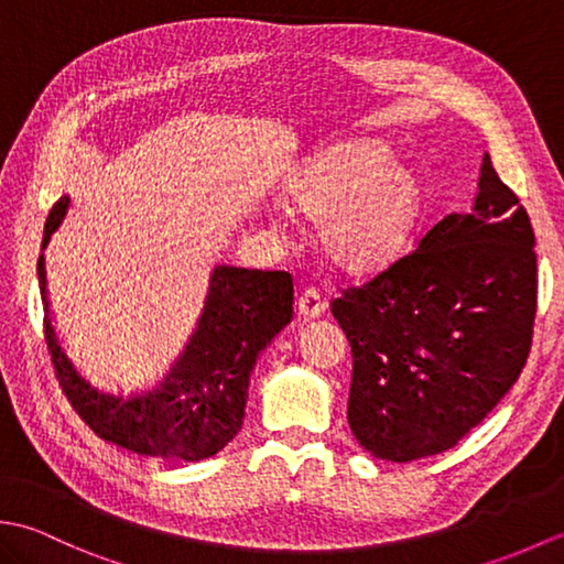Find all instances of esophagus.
<instances>
[{
  "label": "esophagus",
  "mask_w": 564,
  "mask_h": 564,
  "mask_svg": "<svg viewBox=\"0 0 564 564\" xmlns=\"http://www.w3.org/2000/svg\"><path fill=\"white\" fill-rule=\"evenodd\" d=\"M295 307H297V315L303 319H315L325 313V301H322L317 289H305L301 295H297Z\"/></svg>",
  "instance_id": "obj_1"
}]
</instances>
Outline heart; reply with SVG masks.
<instances>
[{
	"label": "heart",
	"instance_id": "1",
	"mask_svg": "<svg viewBox=\"0 0 564 564\" xmlns=\"http://www.w3.org/2000/svg\"><path fill=\"white\" fill-rule=\"evenodd\" d=\"M285 198L313 218L319 254L351 275L388 269L410 242L419 218L414 174L368 148L322 158L295 178Z\"/></svg>",
	"mask_w": 564,
	"mask_h": 564
}]
</instances>
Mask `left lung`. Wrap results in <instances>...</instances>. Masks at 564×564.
Segmentation results:
<instances>
[{
    "label": "left lung",
    "instance_id": "8db88e82",
    "mask_svg": "<svg viewBox=\"0 0 564 564\" xmlns=\"http://www.w3.org/2000/svg\"><path fill=\"white\" fill-rule=\"evenodd\" d=\"M529 213L485 152L467 213H451L410 254L341 289L332 315L351 344L346 419L376 458L453 448L519 380L538 307Z\"/></svg>",
    "mask_w": 564,
    "mask_h": 564
}]
</instances>
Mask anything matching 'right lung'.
I'll list each match as a JSON object with an SVG mask.
<instances>
[{
  "label": "right lung",
  "instance_id": "right-lung-1",
  "mask_svg": "<svg viewBox=\"0 0 564 564\" xmlns=\"http://www.w3.org/2000/svg\"><path fill=\"white\" fill-rule=\"evenodd\" d=\"M69 198L47 213L43 249L63 223ZM45 344L65 398L104 441L164 460H203L223 451L242 429L257 356L293 317V279L285 271L215 267L196 332L154 390L113 398L84 380L57 344L39 257Z\"/></svg>",
  "mask_w": 564,
  "mask_h": 564
}]
</instances>
